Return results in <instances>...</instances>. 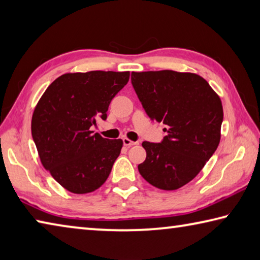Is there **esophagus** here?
<instances>
[{
	"label": "esophagus",
	"mask_w": 260,
	"mask_h": 260,
	"mask_svg": "<svg viewBox=\"0 0 260 260\" xmlns=\"http://www.w3.org/2000/svg\"><path fill=\"white\" fill-rule=\"evenodd\" d=\"M122 143H124V146L126 147H132V146H135L136 142H134V141H131L129 139H122Z\"/></svg>",
	"instance_id": "1"
}]
</instances>
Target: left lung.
Listing matches in <instances>:
<instances>
[{"instance_id": "1", "label": "left lung", "mask_w": 260, "mask_h": 260, "mask_svg": "<svg viewBox=\"0 0 260 260\" xmlns=\"http://www.w3.org/2000/svg\"><path fill=\"white\" fill-rule=\"evenodd\" d=\"M131 81L149 118L166 125L167 133L159 143H142L147 158L139 172L156 188L175 190L191 181L217 150L221 101L193 73L132 72Z\"/></svg>"}]
</instances>
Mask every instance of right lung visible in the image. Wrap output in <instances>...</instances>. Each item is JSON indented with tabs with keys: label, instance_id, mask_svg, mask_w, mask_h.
I'll return each mask as SVG.
<instances>
[{
	"label": "right lung",
	"instance_id": "right-lung-1",
	"mask_svg": "<svg viewBox=\"0 0 260 260\" xmlns=\"http://www.w3.org/2000/svg\"><path fill=\"white\" fill-rule=\"evenodd\" d=\"M128 79L129 72L67 73L39 101L32 138L43 167L69 191H94L111 172L122 141L93 134L90 127L98 118L107 120L110 103Z\"/></svg>",
	"mask_w": 260,
	"mask_h": 260
}]
</instances>
